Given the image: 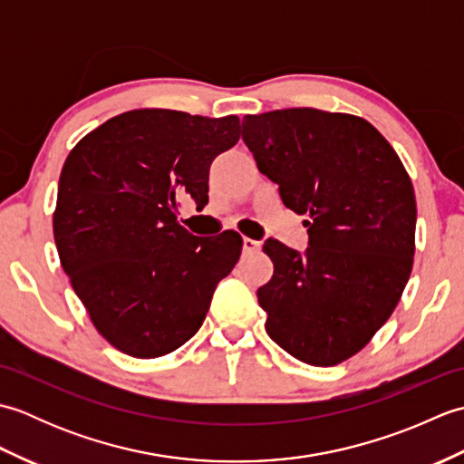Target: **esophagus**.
Here are the masks:
<instances>
[{"label": "esophagus", "mask_w": 464, "mask_h": 464, "mask_svg": "<svg viewBox=\"0 0 464 464\" xmlns=\"http://www.w3.org/2000/svg\"><path fill=\"white\" fill-rule=\"evenodd\" d=\"M259 249H261V243L259 241L249 239V237L243 239V251L245 253H255V251H259Z\"/></svg>", "instance_id": "34e87169"}]
</instances>
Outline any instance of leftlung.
I'll return each mask as SVG.
<instances>
[{
  "instance_id": "left-lung-1",
  "label": "left lung",
  "mask_w": 464,
  "mask_h": 464,
  "mask_svg": "<svg viewBox=\"0 0 464 464\" xmlns=\"http://www.w3.org/2000/svg\"><path fill=\"white\" fill-rule=\"evenodd\" d=\"M243 141L291 211L303 255L277 239L257 291L269 337L314 367L357 354L395 311L415 257L417 201L391 143L351 113L293 107L243 117Z\"/></svg>"
}]
</instances>
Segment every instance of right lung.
<instances>
[{
	"label": "right lung",
	"mask_w": 464,
	"mask_h": 464,
	"mask_svg": "<svg viewBox=\"0 0 464 464\" xmlns=\"http://www.w3.org/2000/svg\"><path fill=\"white\" fill-rule=\"evenodd\" d=\"M239 135L237 115L145 107L111 117L69 151L53 211L59 261L117 351L155 359L179 349L239 261L237 231L195 237L177 221L183 195L207 199L213 160Z\"/></svg>",
	"instance_id": "1"
}]
</instances>
